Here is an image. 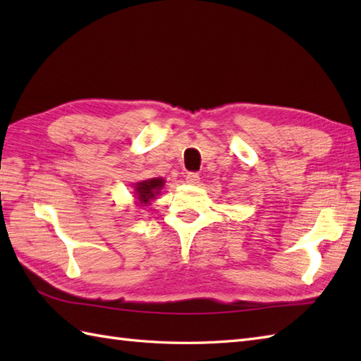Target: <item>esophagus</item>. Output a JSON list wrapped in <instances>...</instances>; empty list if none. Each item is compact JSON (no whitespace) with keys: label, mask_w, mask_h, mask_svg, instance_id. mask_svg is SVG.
I'll list each match as a JSON object with an SVG mask.
<instances>
[{"label":"esophagus","mask_w":361,"mask_h":361,"mask_svg":"<svg viewBox=\"0 0 361 361\" xmlns=\"http://www.w3.org/2000/svg\"><path fill=\"white\" fill-rule=\"evenodd\" d=\"M186 181L189 183V185H197V183L200 181V176H198V173L189 172V173L186 175Z\"/></svg>","instance_id":"obj_1"}]
</instances>
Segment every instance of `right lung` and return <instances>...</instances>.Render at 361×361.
<instances>
[{"label": "right lung", "mask_w": 361, "mask_h": 361, "mask_svg": "<svg viewBox=\"0 0 361 361\" xmlns=\"http://www.w3.org/2000/svg\"><path fill=\"white\" fill-rule=\"evenodd\" d=\"M164 186V180L163 178H150V180H144L140 183H135V194H136V200L140 202L142 206L149 204L150 200H153L159 190Z\"/></svg>", "instance_id": "obj_1"}]
</instances>
